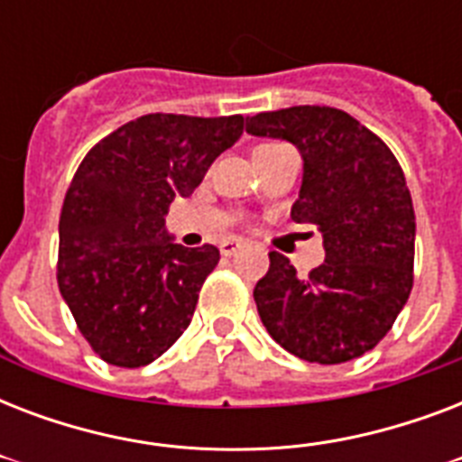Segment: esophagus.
I'll list each match as a JSON object with an SVG mask.
<instances>
[{"instance_id": "esophagus-1", "label": "esophagus", "mask_w": 462, "mask_h": 462, "mask_svg": "<svg viewBox=\"0 0 462 462\" xmlns=\"http://www.w3.org/2000/svg\"><path fill=\"white\" fill-rule=\"evenodd\" d=\"M239 246H242V239L225 237L223 242H220V254H223V256H232V254L237 252Z\"/></svg>"}]
</instances>
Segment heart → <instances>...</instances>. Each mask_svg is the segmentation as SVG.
<instances>
[{
	"label": "heart",
	"instance_id": "1",
	"mask_svg": "<svg viewBox=\"0 0 462 462\" xmlns=\"http://www.w3.org/2000/svg\"><path fill=\"white\" fill-rule=\"evenodd\" d=\"M271 146H282V143H261L259 148H271Z\"/></svg>",
	"mask_w": 462,
	"mask_h": 462
}]
</instances>
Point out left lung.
<instances>
[{"instance_id": "8db88e82", "label": "left lung", "mask_w": 462, "mask_h": 462, "mask_svg": "<svg viewBox=\"0 0 462 462\" xmlns=\"http://www.w3.org/2000/svg\"><path fill=\"white\" fill-rule=\"evenodd\" d=\"M246 132L295 143L304 160L295 223L323 235L326 261L300 278L268 254L254 300L275 343L316 365H340L379 345L405 307L415 266V210L391 148L347 112L319 105L259 112Z\"/></svg>"}]
</instances>
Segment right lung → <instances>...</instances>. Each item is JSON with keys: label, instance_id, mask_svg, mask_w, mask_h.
I'll return each instance as SVG.
<instances>
[{"label": "right lung", "instance_id": "obj_1", "mask_svg": "<svg viewBox=\"0 0 462 462\" xmlns=\"http://www.w3.org/2000/svg\"><path fill=\"white\" fill-rule=\"evenodd\" d=\"M242 129V115L155 112L122 125L81 160L61 206L57 282L107 365H151L191 323L220 252L174 245L167 208L191 196Z\"/></svg>", "mask_w": 462, "mask_h": 462}]
</instances>
